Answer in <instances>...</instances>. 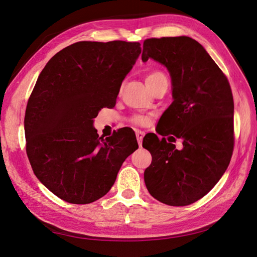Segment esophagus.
Segmentation results:
<instances>
[{
    "label": "esophagus",
    "instance_id": "1",
    "mask_svg": "<svg viewBox=\"0 0 257 257\" xmlns=\"http://www.w3.org/2000/svg\"><path fill=\"white\" fill-rule=\"evenodd\" d=\"M136 137H137L138 143H139V146L141 147L143 137H144V133H143V131H141V130H136Z\"/></svg>",
    "mask_w": 257,
    "mask_h": 257
}]
</instances>
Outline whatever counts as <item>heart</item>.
Here are the masks:
<instances>
[{"label":"heart","instance_id":"obj_1","mask_svg":"<svg viewBox=\"0 0 257 257\" xmlns=\"http://www.w3.org/2000/svg\"><path fill=\"white\" fill-rule=\"evenodd\" d=\"M146 82L149 89L153 92V90L162 83H168L167 77L161 70H153L146 78ZM130 121L137 124V126L148 127L152 122V116L151 115H135L130 118Z\"/></svg>","mask_w":257,"mask_h":257}]
</instances>
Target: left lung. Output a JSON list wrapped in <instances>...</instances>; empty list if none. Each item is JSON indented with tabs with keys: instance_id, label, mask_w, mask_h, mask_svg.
<instances>
[{
	"instance_id": "8db88e82",
	"label": "left lung",
	"mask_w": 257,
	"mask_h": 257,
	"mask_svg": "<svg viewBox=\"0 0 257 257\" xmlns=\"http://www.w3.org/2000/svg\"><path fill=\"white\" fill-rule=\"evenodd\" d=\"M165 65L173 82L174 102L164 111L156 131L142 146L152 163L144 181L154 199L186 206L202 199L219 181L234 146L233 96L226 75L202 45L189 37L150 38L142 61ZM183 140V149L165 136ZM146 138V137H144Z\"/></svg>"
}]
</instances>
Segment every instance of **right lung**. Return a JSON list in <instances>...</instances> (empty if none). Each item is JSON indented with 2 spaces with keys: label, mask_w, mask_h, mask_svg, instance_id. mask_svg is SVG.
<instances>
[{
  "label": "right lung",
  "mask_w": 257,
  "mask_h": 257,
  "mask_svg": "<svg viewBox=\"0 0 257 257\" xmlns=\"http://www.w3.org/2000/svg\"><path fill=\"white\" fill-rule=\"evenodd\" d=\"M140 53L139 42L80 41L56 53L39 75L26 108V152L37 178L60 199H101L138 149L129 130L102 139L92 123L101 108L115 106Z\"/></svg>",
  "instance_id": "right-lung-1"
}]
</instances>
